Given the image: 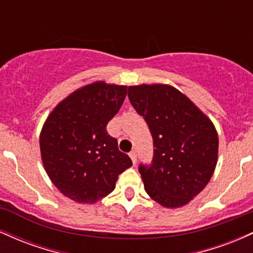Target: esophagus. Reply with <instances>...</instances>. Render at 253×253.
Wrapping results in <instances>:
<instances>
[{
	"label": "esophagus",
	"instance_id": "1",
	"mask_svg": "<svg viewBox=\"0 0 253 253\" xmlns=\"http://www.w3.org/2000/svg\"><path fill=\"white\" fill-rule=\"evenodd\" d=\"M129 157H130V159H132L133 164H135L136 163V152H135V151H130Z\"/></svg>",
	"mask_w": 253,
	"mask_h": 253
}]
</instances>
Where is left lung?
<instances>
[{"mask_svg": "<svg viewBox=\"0 0 253 253\" xmlns=\"http://www.w3.org/2000/svg\"><path fill=\"white\" fill-rule=\"evenodd\" d=\"M133 108L153 139L150 165H139L146 193L163 207L177 208L205 189L216 167L214 125L179 90L167 84L128 86Z\"/></svg>", "mask_w": 253, "mask_h": 253, "instance_id": "left-lung-1", "label": "left lung"}]
</instances>
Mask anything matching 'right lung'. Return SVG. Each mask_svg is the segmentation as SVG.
Listing matches in <instances>:
<instances>
[{"instance_id":"1","label":"right lung","mask_w":253,"mask_h":253,"mask_svg":"<svg viewBox=\"0 0 253 253\" xmlns=\"http://www.w3.org/2000/svg\"><path fill=\"white\" fill-rule=\"evenodd\" d=\"M126 94L125 85L95 82L72 92L48 115L40 133L42 159L63 195L80 203L97 202L132 165L107 132Z\"/></svg>"}]
</instances>
